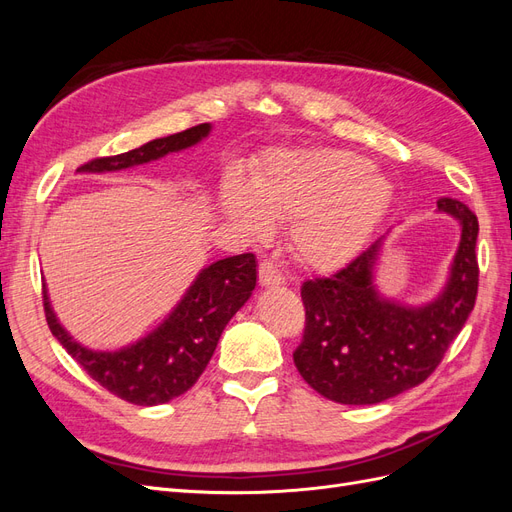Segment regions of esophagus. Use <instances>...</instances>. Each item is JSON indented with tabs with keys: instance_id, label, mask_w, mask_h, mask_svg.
I'll return each instance as SVG.
<instances>
[{
	"instance_id": "obj_1",
	"label": "esophagus",
	"mask_w": 512,
	"mask_h": 512,
	"mask_svg": "<svg viewBox=\"0 0 512 512\" xmlns=\"http://www.w3.org/2000/svg\"><path fill=\"white\" fill-rule=\"evenodd\" d=\"M258 280H260V286H265V288L280 286V284H284V275L280 269H277V265L265 260V262H260V267H258Z\"/></svg>"
}]
</instances>
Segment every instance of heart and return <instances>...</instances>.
I'll return each mask as SVG.
<instances>
[{
    "instance_id": "1",
    "label": "heart",
    "mask_w": 512,
    "mask_h": 512,
    "mask_svg": "<svg viewBox=\"0 0 512 512\" xmlns=\"http://www.w3.org/2000/svg\"><path fill=\"white\" fill-rule=\"evenodd\" d=\"M393 185L346 149H277L262 160L252 188L224 183L222 203L243 232L262 239L273 220H290L292 254L303 267L329 273L361 254L391 207Z\"/></svg>"
}]
</instances>
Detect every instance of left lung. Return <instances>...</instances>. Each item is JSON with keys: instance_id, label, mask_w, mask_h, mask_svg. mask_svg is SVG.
Masks as SVG:
<instances>
[{"instance_id": "obj_1", "label": "left lung", "mask_w": 512, "mask_h": 512, "mask_svg": "<svg viewBox=\"0 0 512 512\" xmlns=\"http://www.w3.org/2000/svg\"><path fill=\"white\" fill-rule=\"evenodd\" d=\"M438 211L461 226L444 290L423 305L386 299L374 273L386 235L348 267L301 286L305 331L294 350L303 380L337 404H380L425 382L466 324L478 292L476 215L455 198Z\"/></svg>"}]
</instances>
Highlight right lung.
Listing matches in <instances>:
<instances>
[{"label":"right lung","instance_id":"obj_1","mask_svg":"<svg viewBox=\"0 0 512 512\" xmlns=\"http://www.w3.org/2000/svg\"><path fill=\"white\" fill-rule=\"evenodd\" d=\"M209 132L211 123H200L190 130L156 138L128 153L91 160L79 168V173H115V170L160 160L168 153L194 147ZM254 288V254L213 262L196 275L183 299L158 329L113 352L89 350L74 342L72 335L59 324L46 286L42 288V299L51 333L91 378L134 406H158L192 389L211 361L228 320L252 297Z\"/></svg>","mask_w":512,"mask_h":512}]
</instances>
